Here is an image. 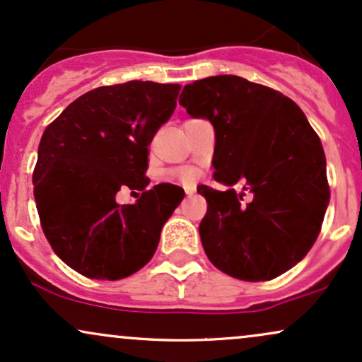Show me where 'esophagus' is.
<instances>
[{"instance_id": "obj_1", "label": "esophagus", "mask_w": 362, "mask_h": 362, "mask_svg": "<svg viewBox=\"0 0 362 362\" xmlns=\"http://www.w3.org/2000/svg\"><path fill=\"white\" fill-rule=\"evenodd\" d=\"M193 193H194V189H193V188H188V189H186V197H188V198L193 197Z\"/></svg>"}]
</instances>
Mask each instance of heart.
<instances>
[{
    "instance_id": "b5f03b06",
    "label": "heart",
    "mask_w": 362,
    "mask_h": 362,
    "mask_svg": "<svg viewBox=\"0 0 362 362\" xmlns=\"http://www.w3.org/2000/svg\"><path fill=\"white\" fill-rule=\"evenodd\" d=\"M181 180L185 182H191L194 180V171H191V169H186V171L181 173Z\"/></svg>"
}]
</instances>
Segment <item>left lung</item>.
Masks as SVG:
<instances>
[{"label":"left lung","instance_id":"obj_1","mask_svg":"<svg viewBox=\"0 0 362 362\" xmlns=\"http://www.w3.org/2000/svg\"><path fill=\"white\" fill-rule=\"evenodd\" d=\"M180 105L214 125L215 181L202 186L199 237L211 264L232 278L266 281L308 254L330 202L320 139L290 98L240 76L186 84ZM240 182L251 199L231 188Z\"/></svg>","mask_w":362,"mask_h":362}]
</instances>
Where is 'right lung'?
<instances>
[{"mask_svg":"<svg viewBox=\"0 0 362 362\" xmlns=\"http://www.w3.org/2000/svg\"><path fill=\"white\" fill-rule=\"evenodd\" d=\"M180 84L129 81L72 101L38 144L33 197L42 228L67 266L93 279L127 278L154 256L185 191L147 189V147L171 118ZM122 187L143 191L118 206Z\"/></svg>","mask_w":362,"mask_h":362,"instance_id":"1","label":"right lung"}]
</instances>
